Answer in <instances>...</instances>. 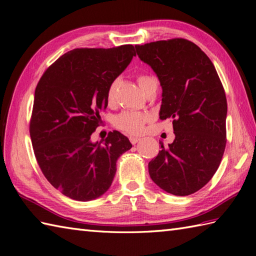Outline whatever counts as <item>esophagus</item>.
Segmentation results:
<instances>
[{
  "label": "esophagus",
  "instance_id": "esophagus-1",
  "mask_svg": "<svg viewBox=\"0 0 256 256\" xmlns=\"http://www.w3.org/2000/svg\"><path fill=\"white\" fill-rule=\"evenodd\" d=\"M140 140V138H138L131 136V138H130V142H131V143L134 145V144H136Z\"/></svg>",
  "mask_w": 256,
  "mask_h": 256
}]
</instances>
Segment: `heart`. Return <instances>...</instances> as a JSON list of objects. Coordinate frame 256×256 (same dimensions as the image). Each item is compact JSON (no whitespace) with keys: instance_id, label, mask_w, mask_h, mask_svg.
<instances>
[{"instance_id":"b5f03b06","label":"heart","mask_w":256,"mask_h":256,"mask_svg":"<svg viewBox=\"0 0 256 256\" xmlns=\"http://www.w3.org/2000/svg\"><path fill=\"white\" fill-rule=\"evenodd\" d=\"M138 82L140 88L144 92L148 91L150 86L157 82L154 77L146 74H138ZM118 86V78L114 79L110 84L106 91V99L108 102H111L116 96V91ZM148 120V116L145 113L135 112V111H125L114 118V125L121 131L131 134V135H138L144 131V125Z\"/></svg>"}]
</instances>
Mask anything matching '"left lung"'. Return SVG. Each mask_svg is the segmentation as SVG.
<instances>
[{
	"instance_id": "obj_1",
	"label": "left lung",
	"mask_w": 256,
	"mask_h": 256,
	"mask_svg": "<svg viewBox=\"0 0 256 256\" xmlns=\"http://www.w3.org/2000/svg\"><path fill=\"white\" fill-rule=\"evenodd\" d=\"M140 60L160 81V118H172L175 140L148 162L157 186L192 194L214 177L226 144V98L209 57L184 38L135 45Z\"/></svg>"
}]
</instances>
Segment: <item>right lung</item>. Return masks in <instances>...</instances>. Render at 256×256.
I'll use <instances>...</instances> for the list:
<instances>
[{"label": "right lung", "instance_id": "obj_1", "mask_svg": "<svg viewBox=\"0 0 256 256\" xmlns=\"http://www.w3.org/2000/svg\"><path fill=\"white\" fill-rule=\"evenodd\" d=\"M136 56L133 45L77 48L46 69L35 90L30 134L46 179L66 197L89 201L110 188L116 160L132 148L118 131L92 143L108 86Z\"/></svg>", "mask_w": 256, "mask_h": 256}]
</instances>
